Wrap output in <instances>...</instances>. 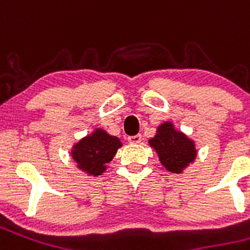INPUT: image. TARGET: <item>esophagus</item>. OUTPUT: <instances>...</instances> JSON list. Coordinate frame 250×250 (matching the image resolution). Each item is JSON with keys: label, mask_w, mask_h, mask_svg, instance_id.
Masks as SVG:
<instances>
[{"label": "esophagus", "mask_w": 250, "mask_h": 250, "mask_svg": "<svg viewBox=\"0 0 250 250\" xmlns=\"http://www.w3.org/2000/svg\"><path fill=\"white\" fill-rule=\"evenodd\" d=\"M127 141L130 142L131 145H138V143H141L142 141V135L141 134H136V135H131L127 138Z\"/></svg>", "instance_id": "esophagus-1"}]
</instances>
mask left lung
I'll return each instance as SVG.
<instances>
[{
    "mask_svg": "<svg viewBox=\"0 0 250 250\" xmlns=\"http://www.w3.org/2000/svg\"><path fill=\"white\" fill-rule=\"evenodd\" d=\"M148 145L157 151L166 170L171 173H182L197 157L194 142L184 132L175 130L170 122H165L158 127L157 135L148 141Z\"/></svg>",
    "mask_w": 250,
    "mask_h": 250,
    "instance_id": "8db88e82",
    "label": "left lung"
}]
</instances>
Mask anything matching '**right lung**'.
<instances>
[{
    "instance_id": "1",
    "label": "right lung",
    "mask_w": 250,
    "mask_h": 250,
    "mask_svg": "<svg viewBox=\"0 0 250 250\" xmlns=\"http://www.w3.org/2000/svg\"><path fill=\"white\" fill-rule=\"evenodd\" d=\"M119 147H122V142L116 136L98 128L73 146L72 158L80 170L96 177L105 171V165L112 161Z\"/></svg>"
}]
</instances>
